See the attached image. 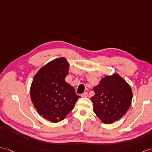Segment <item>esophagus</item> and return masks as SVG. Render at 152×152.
<instances>
[{
	"label": "esophagus",
	"mask_w": 152,
	"mask_h": 152,
	"mask_svg": "<svg viewBox=\"0 0 152 152\" xmlns=\"http://www.w3.org/2000/svg\"><path fill=\"white\" fill-rule=\"evenodd\" d=\"M81 97H88V94L87 92H84V94H81Z\"/></svg>",
	"instance_id": "1"
}]
</instances>
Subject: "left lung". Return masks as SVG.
I'll return each instance as SVG.
<instances>
[{
	"label": "left lung",
	"instance_id": "1",
	"mask_svg": "<svg viewBox=\"0 0 152 152\" xmlns=\"http://www.w3.org/2000/svg\"><path fill=\"white\" fill-rule=\"evenodd\" d=\"M93 90V110L103 123L111 124L120 119L132 104V88L118 73L106 75Z\"/></svg>",
	"mask_w": 152,
	"mask_h": 152
}]
</instances>
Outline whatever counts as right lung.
<instances>
[{
	"instance_id": "obj_1",
	"label": "right lung",
	"mask_w": 152,
	"mask_h": 152,
	"mask_svg": "<svg viewBox=\"0 0 152 152\" xmlns=\"http://www.w3.org/2000/svg\"><path fill=\"white\" fill-rule=\"evenodd\" d=\"M69 63L64 57L50 61L33 77L30 97L37 112L44 119L56 123L64 119L80 97L65 81Z\"/></svg>"
}]
</instances>
